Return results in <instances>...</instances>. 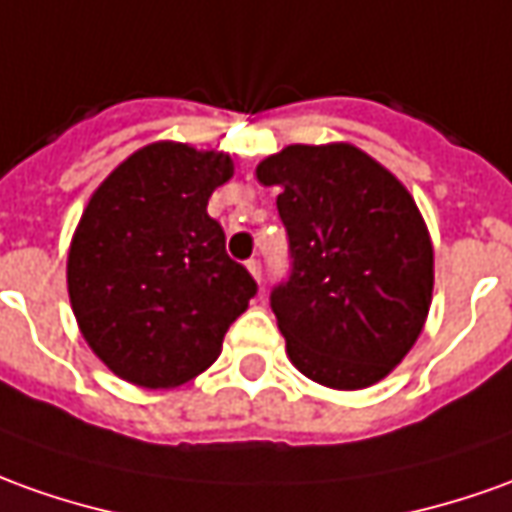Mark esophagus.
<instances>
[{"label": "esophagus", "instance_id": "1", "mask_svg": "<svg viewBox=\"0 0 512 512\" xmlns=\"http://www.w3.org/2000/svg\"><path fill=\"white\" fill-rule=\"evenodd\" d=\"M248 270H250V276L256 278V281H262V262H259V259H250Z\"/></svg>", "mask_w": 512, "mask_h": 512}]
</instances>
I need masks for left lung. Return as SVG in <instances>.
Here are the masks:
<instances>
[{"instance_id":"1","label":"left lung","mask_w":512,"mask_h":512,"mask_svg":"<svg viewBox=\"0 0 512 512\" xmlns=\"http://www.w3.org/2000/svg\"><path fill=\"white\" fill-rule=\"evenodd\" d=\"M278 186L290 276L270 292L292 365L359 390L384 379L424 329L432 242L401 183L351 144H292L256 167Z\"/></svg>"}]
</instances>
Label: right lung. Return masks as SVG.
<instances>
[{"mask_svg":"<svg viewBox=\"0 0 512 512\" xmlns=\"http://www.w3.org/2000/svg\"><path fill=\"white\" fill-rule=\"evenodd\" d=\"M231 175L225 153L161 142L130 155L88 200L66 264L69 298L116 376L150 390L195 379L259 290L206 211Z\"/></svg>","mask_w":512,"mask_h":512,"instance_id":"right-lung-1","label":"right lung"}]
</instances>
